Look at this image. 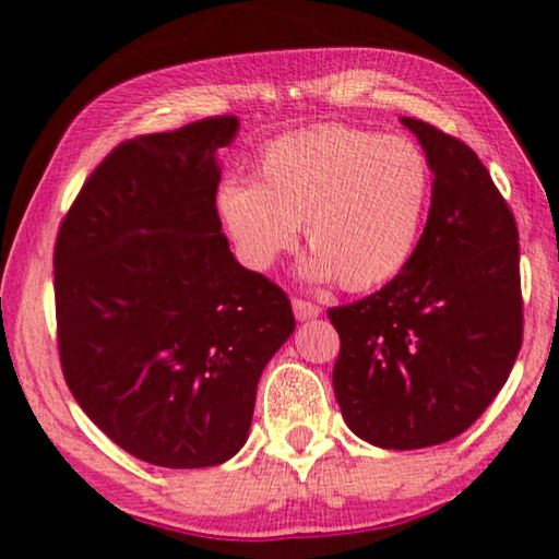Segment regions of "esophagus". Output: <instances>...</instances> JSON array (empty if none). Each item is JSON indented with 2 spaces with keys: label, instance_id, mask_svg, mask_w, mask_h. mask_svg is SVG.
Segmentation results:
<instances>
[{
  "label": "esophagus",
  "instance_id": "1",
  "mask_svg": "<svg viewBox=\"0 0 559 559\" xmlns=\"http://www.w3.org/2000/svg\"><path fill=\"white\" fill-rule=\"evenodd\" d=\"M293 313H296L298 320H310V318H318L323 310L316 302L310 300H302V298H293Z\"/></svg>",
  "mask_w": 559,
  "mask_h": 559
}]
</instances>
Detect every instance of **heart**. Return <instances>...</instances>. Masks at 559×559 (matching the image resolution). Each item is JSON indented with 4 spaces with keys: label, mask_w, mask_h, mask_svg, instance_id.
I'll use <instances>...</instances> for the list:
<instances>
[{
    "label": "heart",
    "mask_w": 559,
    "mask_h": 559,
    "mask_svg": "<svg viewBox=\"0 0 559 559\" xmlns=\"http://www.w3.org/2000/svg\"><path fill=\"white\" fill-rule=\"evenodd\" d=\"M429 194V159L412 140L318 126L273 140L259 155L257 182H224L216 212L249 269L269 271L302 224L313 246L302 276L367 290L409 263Z\"/></svg>",
    "instance_id": "b5f03b06"
}]
</instances>
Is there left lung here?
Instances as JSON below:
<instances>
[{
    "instance_id": "1",
    "label": "left lung",
    "mask_w": 559,
    "mask_h": 559,
    "mask_svg": "<svg viewBox=\"0 0 559 559\" xmlns=\"http://www.w3.org/2000/svg\"><path fill=\"white\" fill-rule=\"evenodd\" d=\"M402 122L433 173L427 226L384 288L328 310L340 335V412L359 439L394 451L466 431L523 345L513 212L466 143L424 120Z\"/></svg>"
}]
</instances>
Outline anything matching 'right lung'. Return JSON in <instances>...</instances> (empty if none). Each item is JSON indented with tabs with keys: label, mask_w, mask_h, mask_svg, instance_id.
<instances>
[{
	"label": "right lung",
	"mask_w": 559,
	"mask_h": 559,
	"mask_svg": "<svg viewBox=\"0 0 559 559\" xmlns=\"http://www.w3.org/2000/svg\"><path fill=\"white\" fill-rule=\"evenodd\" d=\"M234 116L120 143L56 236L61 370L108 439L165 468L219 466L249 437L263 367L296 318L243 269L216 212Z\"/></svg>",
	"instance_id": "obj_1"
}]
</instances>
